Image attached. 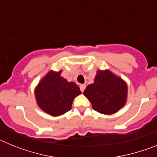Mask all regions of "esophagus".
<instances>
[{"mask_svg": "<svg viewBox=\"0 0 157 157\" xmlns=\"http://www.w3.org/2000/svg\"><path fill=\"white\" fill-rule=\"evenodd\" d=\"M79 88H80V90H81V92H83V91L85 90L86 85H84V84H81V85L79 86Z\"/></svg>", "mask_w": 157, "mask_h": 157, "instance_id": "obj_1", "label": "esophagus"}]
</instances>
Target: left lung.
<instances>
[{"instance_id":"left-lung-1","label":"left lung","mask_w":157,"mask_h":157,"mask_svg":"<svg viewBox=\"0 0 157 157\" xmlns=\"http://www.w3.org/2000/svg\"><path fill=\"white\" fill-rule=\"evenodd\" d=\"M127 94V84L109 71H99L94 83L83 92L94 110L107 115L113 114L125 105Z\"/></svg>"}]
</instances>
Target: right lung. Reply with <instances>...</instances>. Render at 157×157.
<instances>
[{
    "label": "right lung",
    "instance_id": "add662e5",
    "mask_svg": "<svg viewBox=\"0 0 157 157\" xmlns=\"http://www.w3.org/2000/svg\"><path fill=\"white\" fill-rule=\"evenodd\" d=\"M61 71L48 72L36 88L38 106L51 116L64 114L71 109L73 100L79 95V87L60 76Z\"/></svg>",
    "mask_w": 157,
    "mask_h": 157
}]
</instances>
